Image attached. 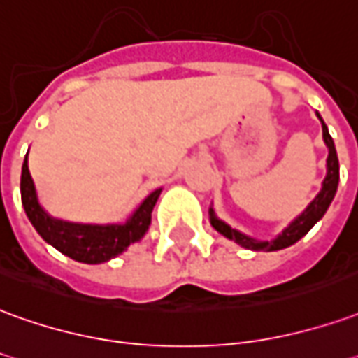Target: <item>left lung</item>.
Segmentation results:
<instances>
[{
    "instance_id": "8db88e82",
    "label": "left lung",
    "mask_w": 358,
    "mask_h": 358,
    "mask_svg": "<svg viewBox=\"0 0 358 358\" xmlns=\"http://www.w3.org/2000/svg\"><path fill=\"white\" fill-rule=\"evenodd\" d=\"M320 122H322L324 141H326L327 149H329V155H327V176L326 180H324L322 192H320L318 196H316V199L306 207V211H304L299 219H294V221L285 229L283 234H279V236L275 240H271V242H257V240L250 238V236L242 234V232L234 231L229 224H224L222 221H219L213 215V211H211V224L215 227V231H219L222 236H227V238L234 240L236 244L244 246V248L256 250V252H275V250H283L287 248V246H292L294 242H299V240H301L302 236H304V234L324 217V213L327 211V207H329V203H331V199H334V196H336L337 192V182H339V161H337L334 139L329 136L324 120L320 118Z\"/></svg>"
}]
</instances>
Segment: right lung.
Here are the masks:
<instances>
[{"label": "right lung", "mask_w": 358, "mask_h": 358, "mask_svg": "<svg viewBox=\"0 0 358 358\" xmlns=\"http://www.w3.org/2000/svg\"><path fill=\"white\" fill-rule=\"evenodd\" d=\"M159 196H161V189L153 192L139 205L136 213L127 219L126 224H108V227L94 224L92 227V224L56 221L40 207L36 192H34V182L29 172V162L27 159L22 162L21 199L29 221L48 244L75 262H83V264L108 262L110 257L122 254L129 244H136L137 240L143 238V234L151 224V211Z\"/></svg>", "instance_id": "add662e5"}]
</instances>
